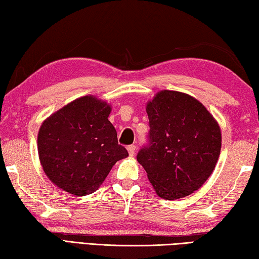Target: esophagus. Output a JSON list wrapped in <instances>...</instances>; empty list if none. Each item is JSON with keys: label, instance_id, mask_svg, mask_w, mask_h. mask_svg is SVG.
I'll list each match as a JSON object with an SVG mask.
<instances>
[{"label": "esophagus", "instance_id": "esophagus-1", "mask_svg": "<svg viewBox=\"0 0 259 259\" xmlns=\"http://www.w3.org/2000/svg\"><path fill=\"white\" fill-rule=\"evenodd\" d=\"M126 149H128V153H129L130 156H134L135 152H136V146L135 145H129L128 147H126Z\"/></svg>", "mask_w": 259, "mask_h": 259}]
</instances>
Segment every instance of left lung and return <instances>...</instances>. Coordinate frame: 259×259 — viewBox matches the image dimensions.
I'll list each match as a JSON object with an SVG mask.
<instances>
[{
  "label": "left lung",
  "instance_id": "8db88e82",
  "mask_svg": "<svg viewBox=\"0 0 259 259\" xmlns=\"http://www.w3.org/2000/svg\"><path fill=\"white\" fill-rule=\"evenodd\" d=\"M148 144L137 161L163 199L173 200L198 190L215 168L221 153L220 125L190 95L158 92L147 103Z\"/></svg>",
  "mask_w": 259,
  "mask_h": 259
}]
</instances>
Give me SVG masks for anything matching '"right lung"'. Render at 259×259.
I'll list each match as a JSON object with an SVG mask.
<instances>
[{
  "label": "right lung",
  "mask_w": 259,
  "mask_h": 259,
  "mask_svg": "<svg viewBox=\"0 0 259 259\" xmlns=\"http://www.w3.org/2000/svg\"><path fill=\"white\" fill-rule=\"evenodd\" d=\"M111 106L95 96L69 103L41 123L37 147L45 175L74 196L95 192L114 164L128 156L109 121Z\"/></svg>",
  "instance_id": "obj_1"
}]
</instances>
